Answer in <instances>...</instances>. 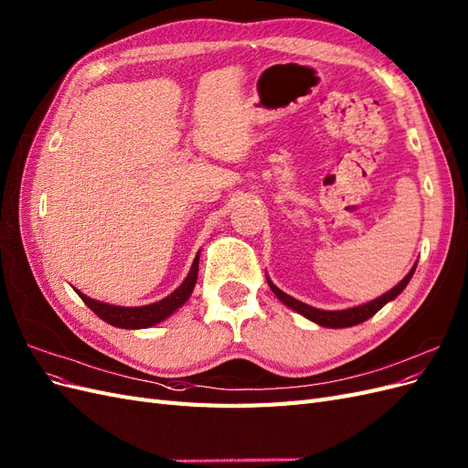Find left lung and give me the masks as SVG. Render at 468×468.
<instances>
[{
  "label": "left lung",
  "mask_w": 468,
  "mask_h": 468,
  "mask_svg": "<svg viewBox=\"0 0 468 468\" xmlns=\"http://www.w3.org/2000/svg\"><path fill=\"white\" fill-rule=\"evenodd\" d=\"M414 271H416V265L410 269V273L399 282V285H396L394 289H390L388 292L378 296V299H375L371 303H365L361 306H353V308H346V310H320V308H314V306H308V304H304L301 301L292 299V296H289L287 292H282L279 287L273 285L271 279H267V282H269V287H271V291L275 292L277 299L282 304H287L289 308H292L294 313H299L304 318L324 325V328H349V325H356V324H361L365 320H369L387 303L394 301L396 296H399L406 289V285L410 282V279H412Z\"/></svg>",
  "instance_id": "obj_1"
}]
</instances>
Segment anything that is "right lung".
<instances>
[{
	"label": "right lung",
	"mask_w": 468,
	"mask_h": 468,
	"mask_svg": "<svg viewBox=\"0 0 468 468\" xmlns=\"http://www.w3.org/2000/svg\"><path fill=\"white\" fill-rule=\"evenodd\" d=\"M197 273H199V253L195 256L191 271L186 277V281H183L172 294H167L165 299L154 303V304H146V306H115V304L93 301L80 291H76V292L80 294V299L107 324L115 325V328L140 330V328H150V325L165 320L167 316H172L179 306L186 304L195 289Z\"/></svg>",
	"instance_id": "obj_1"
}]
</instances>
